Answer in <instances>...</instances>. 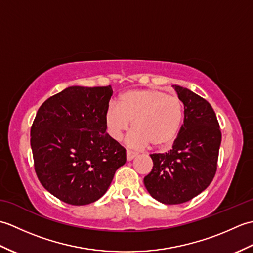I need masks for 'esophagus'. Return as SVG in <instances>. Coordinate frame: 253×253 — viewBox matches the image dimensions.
<instances>
[{"instance_id":"1","label":"esophagus","mask_w":253,"mask_h":253,"mask_svg":"<svg viewBox=\"0 0 253 253\" xmlns=\"http://www.w3.org/2000/svg\"><path fill=\"white\" fill-rule=\"evenodd\" d=\"M126 153H127V161H131L138 155L137 152H133V151H131V150H128V149H127Z\"/></svg>"}]
</instances>
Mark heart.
<instances>
[{
    "label": "heart",
    "instance_id": "heart-1",
    "mask_svg": "<svg viewBox=\"0 0 253 253\" xmlns=\"http://www.w3.org/2000/svg\"><path fill=\"white\" fill-rule=\"evenodd\" d=\"M185 120V105L174 95L157 89L131 90L120 96L118 104L111 102L105 111L110 136L120 140L132 123V147L162 149L173 143Z\"/></svg>",
    "mask_w": 253,
    "mask_h": 253
}]
</instances>
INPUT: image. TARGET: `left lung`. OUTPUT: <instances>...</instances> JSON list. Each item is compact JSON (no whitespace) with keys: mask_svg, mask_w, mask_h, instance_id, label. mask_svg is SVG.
<instances>
[{"mask_svg":"<svg viewBox=\"0 0 253 253\" xmlns=\"http://www.w3.org/2000/svg\"><path fill=\"white\" fill-rule=\"evenodd\" d=\"M174 89L185 105L184 124L171 150L150 154L153 169L143 179L150 195L164 204L189 201L211 184L222 140L211 104L189 89Z\"/></svg>","mask_w":253,"mask_h":253,"instance_id":"obj_1","label":"left lung"}]
</instances>
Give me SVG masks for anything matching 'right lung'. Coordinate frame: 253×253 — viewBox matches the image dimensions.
I'll use <instances>...</instances> for the list:
<instances>
[{
  "label": "right lung",
  "mask_w": 253,
  "mask_h": 253,
  "mask_svg": "<svg viewBox=\"0 0 253 253\" xmlns=\"http://www.w3.org/2000/svg\"><path fill=\"white\" fill-rule=\"evenodd\" d=\"M113 90L66 88L39 107L30 130L35 170L41 185L73 206L106 192L126 150L106 132L105 111Z\"/></svg>",
  "instance_id": "obj_1"
}]
</instances>
